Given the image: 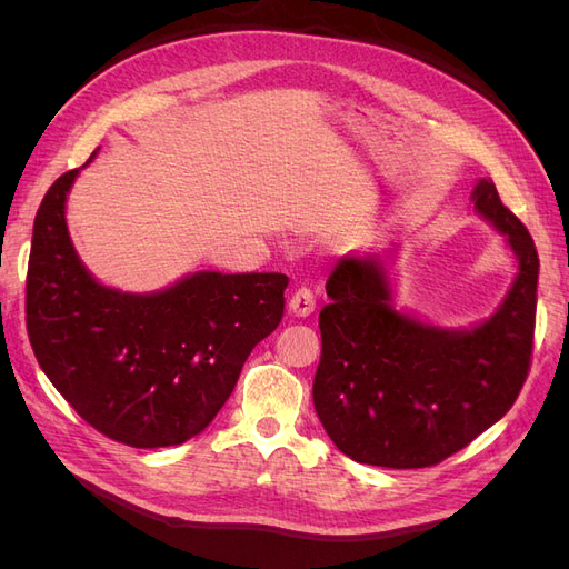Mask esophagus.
<instances>
[{
    "label": "esophagus",
    "instance_id": "obj_1",
    "mask_svg": "<svg viewBox=\"0 0 569 569\" xmlns=\"http://www.w3.org/2000/svg\"><path fill=\"white\" fill-rule=\"evenodd\" d=\"M289 313L297 316V318H308L316 311V297L313 291L308 287H299L295 295L289 297Z\"/></svg>",
    "mask_w": 569,
    "mask_h": 569
}]
</instances>
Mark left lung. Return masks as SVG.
<instances>
[{"mask_svg": "<svg viewBox=\"0 0 569 569\" xmlns=\"http://www.w3.org/2000/svg\"><path fill=\"white\" fill-rule=\"evenodd\" d=\"M477 211L501 230L520 272L501 308L475 330L446 332L396 313L377 253L343 256L327 278L313 406L337 449L356 462L432 468L501 420L531 368L539 253L491 180Z\"/></svg>", "mask_w": 569, "mask_h": 569, "instance_id": "left-lung-1", "label": "left lung"}]
</instances>
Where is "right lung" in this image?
Returning <instances> with one entry per match:
<instances>
[{"label": "right lung", "mask_w": 569, "mask_h": 569, "mask_svg": "<svg viewBox=\"0 0 569 569\" xmlns=\"http://www.w3.org/2000/svg\"><path fill=\"white\" fill-rule=\"evenodd\" d=\"M76 176L68 170L47 189L32 226L30 347L97 432L134 449L182 443L216 418L251 349L280 325L289 280L282 272H197L149 297L101 287L66 228Z\"/></svg>", "instance_id": "right-lung-1"}]
</instances>
